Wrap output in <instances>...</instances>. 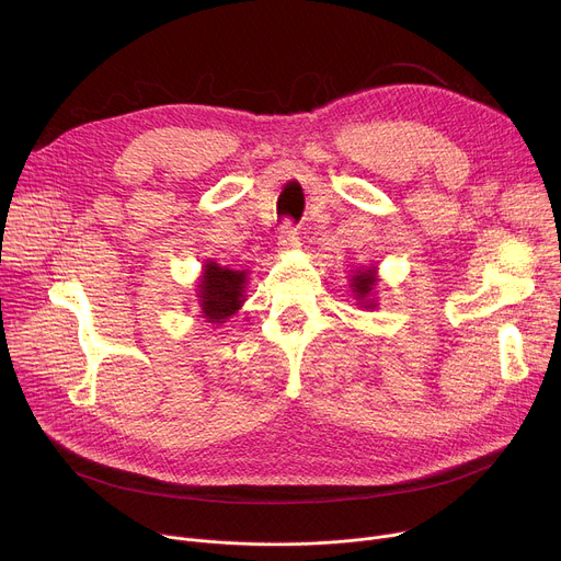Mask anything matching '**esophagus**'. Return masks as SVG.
Masks as SVG:
<instances>
[{
  "instance_id": "34e87169",
  "label": "esophagus",
  "mask_w": 561,
  "mask_h": 561,
  "mask_svg": "<svg viewBox=\"0 0 561 561\" xmlns=\"http://www.w3.org/2000/svg\"><path fill=\"white\" fill-rule=\"evenodd\" d=\"M299 245V230L293 221H284L279 230V248L282 250H293Z\"/></svg>"
}]
</instances>
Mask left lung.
Returning <instances> with one entry per match:
<instances>
[{
    "label": "left lung",
    "mask_w": 561,
    "mask_h": 561,
    "mask_svg": "<svg viewBox=\"0 0 561 561\" xmlns=\"http://www.w3.org/2000/svg\"><path fill=\"white\" fill-rule=\"evenodd\" d=\"M353 293L355 295H358V299H365L371 290H374V286H376V275H374V268H369V271H365V273H360V275H355L353 277ZM360 304H365V301H360ZM365 307L367 309H371L374 307V304H365Z\"/></svg>",
    "instance_id": "1"
}]
</instances>
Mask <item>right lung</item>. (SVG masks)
Here are the masks:
<instances>
[{
    "mask_svg": "<svg viewBox=\"0 0 561 561\" xmlns=\"http://www.w3.org/2000/svg\"><path fill=\"white\" fill-rule=\"evenodd\" d=\"M245 284L243 271H230L221 268L219 264L210 262L203 271V279L198 284V301L201 311L208 322H226L232 313L241 307V293Z\"/></svg>",
    "mask_w": 561,
    "mask_h": 561,
    "instance_id": "right-lung-1",
    "label": "right lung"
}]
</instances>
